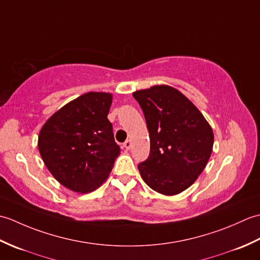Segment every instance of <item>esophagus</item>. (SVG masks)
Listing matches in <instances>:
<instances>
[{
  "instance_id": "esophagus-1",
  "label": "esophagus",
  "mask_w": 260,
  "mask_h": 260,
  "mask_svg": "<svg viewBox=\"0 0 260 260\" xmlns=\"http://www.w3.org/2000/svg\"><path fill=\"white\" fill-rule=\"evenodd\" d=\"M131 146H132V142H131V140H127V141L124 143V147L126 148V150H129Z\"/></svg>"
}]
</instances>
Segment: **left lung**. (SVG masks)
Instances as JSON below:
<instances>
[{
  "instance_id": "obj_1",
  "label": "left lung",
  "mask_w": 260,
  "mask_h": 260,
  "mask_svg": "<svg viewBox=\"0 0 260 260\" xmlns=\"http://www.w3.org/2000/svg\"><path fill=\"white\" fill-rule=\"evenodd\" d=\"M145 116L151 151L139 171L145 183L163 196L190 187L211 156L213 132L189 98L169 85L133 92Z\"/></svg>"
}]
</instances>
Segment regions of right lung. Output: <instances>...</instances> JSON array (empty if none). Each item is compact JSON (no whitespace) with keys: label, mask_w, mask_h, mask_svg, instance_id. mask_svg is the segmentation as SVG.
Returning a JSON list of instances; mask_svg holds the SVG:
<instances>
[{"label":"right lung","mask_w":260,"mask_h":260,"mask_svg":"<svg viewBox=\"0 0 260 260\" xmlns=\"http://www.w3.org/2000/svg\"><path fill=\"white\" fill-rule=\"evenodd\" d=\"M112 102L110 92L89 91L66 104L41 127L38 148L43 162L71 191L98 189L120 154L107 118Z\"/></svg>","instance_id":"add662e5"}]
</instances>
